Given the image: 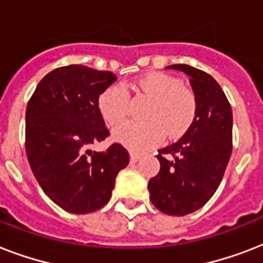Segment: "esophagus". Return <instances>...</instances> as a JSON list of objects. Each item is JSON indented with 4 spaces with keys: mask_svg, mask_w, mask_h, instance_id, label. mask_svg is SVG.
I'll list each match as a JSON object with an SVG mask.
<instances>
[{
    "mask_svg": "<svg viewBox=\"0 0 263 263\" xmlns=\"http://www.w3.org/2000/svg\"><path fill=\"white\" fill-rule=\"evenodd\" d=\"M140 157H142V154H139V153L129 152V161H131V164H135V162H138Z\"/></svg>",
    "mask_w": 263,
    "mask_h": 263,
    "instance_id": "34e87169",
    "label": "esophagus"
}]
</instances>
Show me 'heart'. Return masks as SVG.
Returning a JSON list of instances; mask_svg holds the SVG:
<instances>
[{
    "instance_id": "1",
    "label": "heart",
    "mask_w": 263,
    "mask_h": 263,
    "mask_svg": "<svg viewBox=\"0 0 263 263\" xmlns=\"http://www.w3.org/2000/svg\"><path fill=\"white\" fill-rule=\"evenodd\" d=\"M139 90L152 98L146 121H128L115 131V139L135 152L156 147L168 134L180 138L190 129L196 116V98L191 88L176 76L152 72L138 80ZM98 110L109 125L116 127L131 110L129 95L123 86L115 84L99 94Z\"/></svg>"
}]
</instances>
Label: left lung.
Returning <instances> with one entry per match:
<instances>
[{
    "mask_svg": "<svg viewBox=\"0 0 263 263\" xmlns=\"http://www.w3.org/2000/svg\"><path fill=\"white\" fill-rule=\"evenodd\" d=\"M166 68L190 76L196 116L181 139L158 150L161 168L148 181V191L160 212L185 216L204 206L224 177L232 153V109L209 73L185 64Z\"/></svg>",
    "mask_w": 263,
    "mask_h": 263,
    "instance_id": "left-lung-1",
    "label": "left lung"
}]
</instances>
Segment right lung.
Listing matches in <instances>:
<instances>
[{
  "label": "right lung",
  "mask_w": 263,
  "mask_h": 263,
  "mask_svg": "<svg viewBox=\"0 0 263 263\" xmlns=\"http://www.w3.org/2000/svg\"><path fill=\"white\" fill-rule=\"evenodd\" d=\"M117 80L107 71L67 65L38 83L26 110V153L43 192L75 214L99 210L109 202L116 176L129 162L119 143L106 152L91 144L109 136L98 97Z\"/></svg>",
  "instance_id": "obj_1"
}]
</instances>
